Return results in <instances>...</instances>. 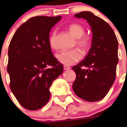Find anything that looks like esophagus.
Instances as JSON below:
<instances>
[{
    "instance_id": "obj_1",
    "label": "esophagus",
    "mask_w": 127,
    "mask_h": 127,
    "mask_svg": "<svg viewBox=\"0 0 127 127\" xmlns=\"http://www.w3.org/2000/svg\"><path fill=\"white\" fill-rule=\"evenodd\" d=\"M63 68H64V70H69V69H70V66H66V65H64Z\"/></svg>"
}]
</instances>
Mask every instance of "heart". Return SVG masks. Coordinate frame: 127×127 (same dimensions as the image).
<instances>
[{
	"instance_id": "b5f03b06",
	"label": "heart",
	"mask_w": 127,
	"mask_h": 127,
	"mask_svg": "<svg viewBox=\"0 0 127 127\" xmlns=\"http://www.w3.org/2000/svg\"><path fill=\"white\" fill-rule=\"evenodd\" d=\"M69 32L76 38V45L84 52L88 49L91 45V38L89 35H84L85 29L83 26L80 24H71L68 26ZM49 44L52 49L57 50L59 49L57 43V32L53 31L50 34L49 37ZM82 54L79 49H74L69 51H63L57 54L56 57L60 63L65 65H72L79 61L82 59Z\"/></svg>"
}]
</instances>
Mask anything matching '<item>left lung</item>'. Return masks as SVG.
<instances>
[{
	"label": "left lung",
	"instance_id": "left-lung-1",
	"mask_svg": "<svg viewBox=\"0 0 127 127\" xmlns=\"http://www.w3.org/2000/svg\"><path fill=\"white\" fill-rule=\"evenodd\" d=\"M74 16L86 20L93 37L86 57L72 67L76 75L72 88L82 99L97 101L106 95L115 80L118 41L111 27L93 13L84 11Z\"/></svg>",
	"mask_w": 127,
	"mask_h": 127
}]
</instances>
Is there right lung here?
Wrapping results in <instances>:
<instances>
[{
    "mask_svg": "<svg viewBox=\"0 0 127 127\" xmlns=\"http://www.w3.org/2000/svg\"><path fill=\"white\" fill-rule=\"evenodd\" d=\"M61 19L31 18L18 28L9 45L10 87L21 105L28 110H37L48 102L50 87L63 72L49 44L50 31Z\"/></svg>",
    "mask_w": 127,
    "mask_h": 127,
    "instance_id": "1",
    "label": "right lung"
}]
</instances>
